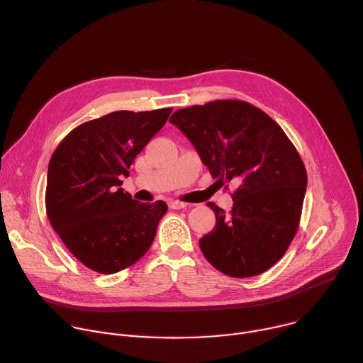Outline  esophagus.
Returning a JSON list of instances; mask_svg holds the SVG:
<instances>
[{
	"label": "esophagus",
	"instance_id": "34e87169",
	"mask_svg": "<svg viewBox=\"0 0 363 363\" xmlns=\"http://www.w3.org/2000/svg\"><path fill=\"white\" fill-rule=\"evenodd\" d=\"M168 205H169V208H172V210H182V208H185V206H186L185 202L175 201V199H169Z\"/></svg>",
	"mask_w": 363,
	"mask_h": 363
}]
</instances>
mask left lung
Listing matches in <instances>:
<instances>
[{
  "instance_id": "left-lung-1",
  "label": "left lung",
  "mask_w": 363,
  "mask_h": 363,
  "mask_svg": "<svg viewBox=\"0 0 363 363\" xmlns=\"http://www.w3.org/2000/svg\"><path fill=\"white\" fill-rule=\"evenodd\" d=\"M169 122L194 145L217 182L238 184L233 208L214 202L216 227L199 247L217 270L252 277L274 266L298 228L307 174L283 129L242 100H216L177 111Z\"/></svg>"
}]
</instances>
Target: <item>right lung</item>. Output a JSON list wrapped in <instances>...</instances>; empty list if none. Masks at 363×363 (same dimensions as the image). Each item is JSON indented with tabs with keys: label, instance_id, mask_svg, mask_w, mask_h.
<instances>
[{
	"label": "right lung",
	"instance_id": "1",
	"mask_svg": "<svg viewBox=\"0 0 363 363\" xmlns=\"http://www.w3.org/2000/svg\"><path fill=\"white\" fill-rule=\"evenodd\" d=\"M172 109L119 111L73 129L51 155L45 210L50 224L80 263L103 274L118 273L149 250L164 201L132 199L122 177L136 155L167 123Z\"/></svg>",
	"mask_w": 363,
	"mask_h": 363
}]
</instances>
